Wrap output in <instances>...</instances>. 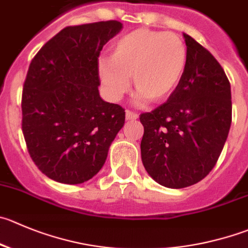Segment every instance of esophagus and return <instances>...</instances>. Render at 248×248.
I'll list each match as a JSON object with an SVG mask.
<instances>
[{
  "label": "esophagus",
  "instance_id": "34e87169",
  "mask_svg": "<svg viewBox=\"0 0 248 248\" xmlns=\"http://www.w3.org/2000/svg\"><path fill=\"white\" fill-rule=\"evenodd\" d=\"M125 117H126V119L128 120H136L139 118V114L138 113H135V112H131V110H126V113H125Z\"/></svg>",
  "mask_w": 248,
  "mask_h": 248
}]
</instances>
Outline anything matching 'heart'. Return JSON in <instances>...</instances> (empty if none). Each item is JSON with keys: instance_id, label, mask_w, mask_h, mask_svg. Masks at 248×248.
<instances>
[{"instance_id": "b5f03b06", "label": "heart", "mask_w": 248, "mask_h": 248, "mask_svg": "<svg viewBox=\"0 0 248 248\" xmlns=\"http://www.w3.org/2000/svg\"><path fill=\"white\" fill-rule=\"evenodd\" d=\"M185 41L173 32L141 29L126 32L110 46L109 58L98 64V74L108 97L119 100L133 79L136 102L150 98L159 103L178 89L187 67Z\"/></svg>"}]
</instances>
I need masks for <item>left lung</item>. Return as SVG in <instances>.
<instances>
[{
    "label": "left lung",
    "instance_id": "8db88e82",
    "mask_svg": "<svg viewBox=\"0 0 248 248\" xmlns=\"http://www.w3.org/2000/svg\"><path fill=\"white\" fill-rule=\"evenodd\" d=\"M188 60L183 80L166 103L140 115L141 159L159 185L183 188L214 168L232 125V90L208 49L184 34Z\"/></svg>",
    "mask_w": 248,
    "mask_h": 248
}]
</instances>
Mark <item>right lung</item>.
<instances>
[{
  "instance_id": "obj_1",
  "label": "right lung",
  "mask_w": 248,
  "mask_h": 248,
  "mask_svg": "<svg viewBox=\"0 0 248 248\" xmlns=\"http://www.w3.org/2000/svg\"><path fill=\"white\" fill-rule=\"evenodd\" d=\"M122 28L117 20L67 27L30 63L22 130L31 159L52 180L72 185L90 180L124 125V108L98 93V57Z\"/></svg>"
}]
</instances>
